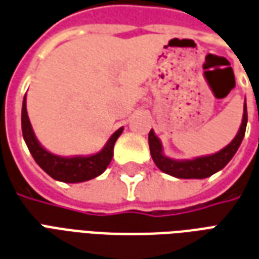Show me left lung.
<instances>
[{
    "label": "left lung",
    "mask_w": 259,
    "mask_h": 259,
    "mask_svg": "<svg viewBox=\"0 0 259 259\" xmlns=\"http://www.w3.org/2000/svg\"><path fill=\"white\" fill-rule=\"evenodd\" d=\"M247 127V106L244 103V113H243V121H241L240 130L232 142L224 148L221 152L205 156V157L194 158V160H185V161H175L171 158L164 157L161 153V143L158 138L154 135V132L150 130L149 132V148H150V154L154 164L163 172L172 175L175 178L184 179H203L207 177H211L212 174L220 171L229 163L230 158L235 156L237 149L240 146L241 141L244 138Z\"/></svg>",
    "instance_id": "8db88e82"
}]
</instances>
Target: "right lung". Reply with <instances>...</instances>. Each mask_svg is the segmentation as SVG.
<instances>
[{
	"label": "right lung",
	"mask_w": 259,
	"mask_h": 259,
	"mask_svg": "<svg viewBox=\"0 0 259 259\" xmlns=\"http://www.w3.org/2000/svg\"><path fill=\"white\" fill-rule=\"evenodd\" d=\"M22 131H23V138L31 156L35 160V163L38 164L45 172L54 179H58L62 182L77 184V182H84V181L96 178L107 168V165L110 164L111 158H113L114 143H116L117 138L121 135L122 128L117 130L111 135L106 146L94 156L71 158L59 157V156H55L52 153L47 152L35 139L29 116H27V110H26V96H24L23 107H22Z\"/></svg>",
	"instance_id": "add662e5"
}]
</instances>
